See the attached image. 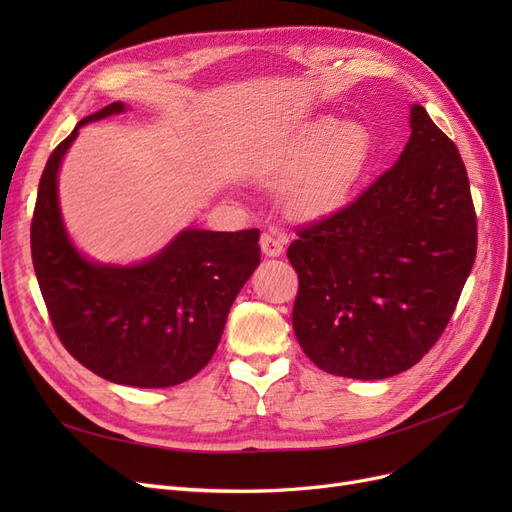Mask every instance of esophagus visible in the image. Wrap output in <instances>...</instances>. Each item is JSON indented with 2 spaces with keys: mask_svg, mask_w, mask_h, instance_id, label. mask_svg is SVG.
<instances>
[{
  "mask_svg": "<svg viewBox=\"0 0 512 512\" xmlns=\"http://www.w3.org/2000/svg\"><path fill=\"white\" fill-rule=\"evenodd\" d=\"M284 243H286V237L280 235V232H265V235L260 237V250L262 254H265L267 258H277L284 254Z\"/></svg>",
  "mask_w": 512,
  "mask_h": 512,
  "instance_id": "obj_1",
  "label": "esophagus"
}]
</instances>
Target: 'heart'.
I'll return each mask as SVG.
<instances>
[{"label":"heart","instance_id":"1","mask_svg":"<svg viewBox=\"0 0 512 512\" xmlns=\"http://www.w3.org/2000/svg\"><path fill=\"white\" fill-rule=\"evenodd\" d=\"M371 158V134L356 121H314L262 162L256 179L286 190V211L309 220L333 211L352 194Z\"/></svg>","mask_w":512,"mask_h":512}]
</instances>
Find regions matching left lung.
Here are the masks:
<instances>
[{
	"instance_id": "8db88e82",
	"label": "left lung",
	"mask_w": 512,
	"mask_h": 512,
	"mask_svg": "<svg viewBox=\"0 0 512 512\" xmlns=\"http://www.w3.org/2000/svg\"><path fill=\"white\" fill-rule=\"evenodd\" d=\"M395 166L299 230L292 329L320 369L384 380L416 365L451 320L476 258V215L455 143L421 104Z\"/></svg>"
}]
</instances>
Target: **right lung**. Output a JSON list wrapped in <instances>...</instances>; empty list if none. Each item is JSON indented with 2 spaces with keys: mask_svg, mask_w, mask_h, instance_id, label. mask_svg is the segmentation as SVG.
Instances as JSON below:
<instances>
[{
  "mask_svg": "<svg viewBox=\"0 0 512 512\" xmlns=\"http://www.w3.org/2000/svg\"><path fill=\"white\" fill-rule=\"evenodd\" d=\"M128 111L113 102L76 123L51 153L32 220V258L61 344L96 376L166 389L196 376L218 348L237 294L260 265V230L183 228L132 265L85 256L59 207V168L87 123Z\"/></svg>",
  "mask_w": 512,
  "mask_h": 512,
  "instance_id": "1",
  "label": "right lung"
}]
</instances>
